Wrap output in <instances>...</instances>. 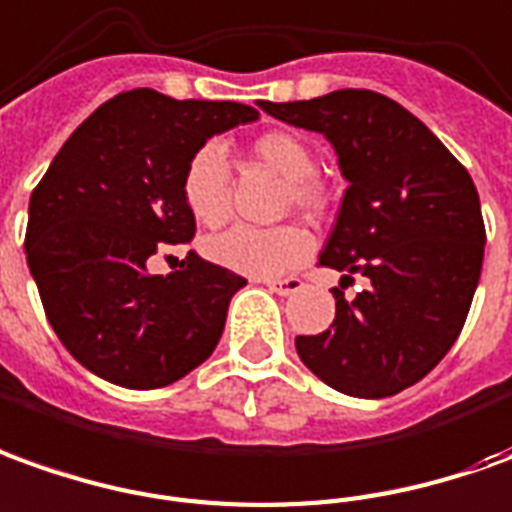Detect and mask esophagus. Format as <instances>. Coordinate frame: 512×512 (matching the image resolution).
Masks as SVG:
<instances>
[{"label": "esophagus", "mask_w": 512, "mask_h": 512, "mask_svg": "<svg viewBox=\"0 0 512 512\" xmlns=\"http://www.w3.org/2000/svg\"><path fill=\"white\" fill-rule=\"evenodd\" d=\"M264 284H267L270 290L276 292V295H295V292H301V287H303V281L298 276L264 278Z\"/></svg>", "instance_id": "1"}]
</instances>
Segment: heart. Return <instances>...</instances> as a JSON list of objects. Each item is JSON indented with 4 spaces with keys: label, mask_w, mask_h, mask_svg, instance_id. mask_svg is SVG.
<instances>
[{
    "label": "heart",
    "mask_w": 512,
    "mask_h": 512,
    "mask_svg": "<svg viewBox=\"0 0 512 512\" xmlns=\"http://www.w3.org/2000/svg\"><path fill=\"white\" fill-rule=\"evenodd\" d=\"M253 158L262 167L273 169L287 178L284 203L315 214L326 206V192L315 178V153L292 130H264L250 144ZM181 192L186 209L203 225H222L231 206V172L225 150L217 142L203 144L183 167ZM312 236L301 225H278V228H253L234 225L206 242V256L211 262L228 267L234 273L253 278L281 276L309 256Z\"/></svg>",
    "instance_id": "obj_1"
}]
</instances>
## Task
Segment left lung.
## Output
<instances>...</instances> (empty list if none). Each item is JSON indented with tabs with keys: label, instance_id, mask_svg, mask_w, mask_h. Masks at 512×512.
I'll list each match as a JSON object with an SVG mask.
<instances>
[{
	"label": "left lung",
	"instance_id": "1",
	"mask_svg": "<svg viewBox=\"0 0 512 512\" xmlns=\"http://www.w3.org/2000/svg\"><path fill=\"white\" fill-rule=\"evenodd\" d=\"M323 133L348 181L320 264L340 270L334 323L295 337L298 357L345 396L387 398L421 382L463 331L485 253L468 169L418 116L368 88L259 102ZM354 275L366 290L344 298Z\"/></svg>",
	"mask_w": 512,
	"mask_h": 512
}]
</instances>
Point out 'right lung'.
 Segmentation results:
<instances>
[{"mask_svg": "<svg viewBox=\"0 0 512 512\" xmlns=\"http://www.w3.org/2000/svg\"><path fill=\"white\" fill-rule=\"evenodd\" d=\"M259 119L242 102L133 88L102 102L30 197L27 264L47 320L83 368L130 390L183 379L211 357L245 278L195 250L169 276L150 256L195 236L181 175L214 133Z\"/></svg>", "mask_w": 512, "mask_h": 512, "instance_id": "obj_1", "label": "right lung"}]
</instances>
